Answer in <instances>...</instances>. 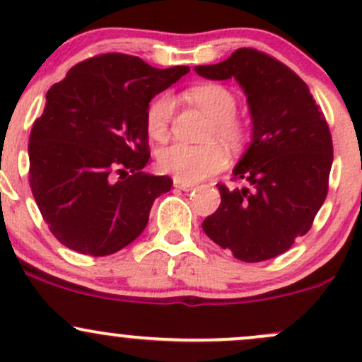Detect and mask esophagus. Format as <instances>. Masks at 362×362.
<instances>
[{"label":"esophagus","instance_id":"34e87169","mask_svg":"<svg viewBox=\"0 0 362 362\" xmlns=\"http://www.w3.org/2000/svg\"><path fill=\"white\" fill-rule=\"evenodd\" d=\"M173 185L177 187V189H180V190H192L194 189V184H187V182H182V180H173Z\"/></svg>","mask_w":362,"mask_h":362}]
</instances>
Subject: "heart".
Masks as SVG:
<instances>
[{"instance_id":"obj_1","label":"heart","mask_w":362,"mask_h":362,"mask_svg":"<svg viewBox=\"0 0 362 362\" xmlns=\"http://www.w3.org/2000/svg\"><path fill=\"white\" fill-rule=\"evenodd\" d=\"M187 97L201 107L211 117L206 131V139H218L230 148H240L248 134L247 124L236 117V95L228 86L219 83H202L187 90ZM175 100L172 95L161 93L149 103L146 112V127L151 138L158 141L168 136ZM226 151L221 144H185L173 143L161 148L156 155L158 168L170 173L177 180L197 184L204 178L221 172L226 167Z\"/></svg>"}]
</instances>
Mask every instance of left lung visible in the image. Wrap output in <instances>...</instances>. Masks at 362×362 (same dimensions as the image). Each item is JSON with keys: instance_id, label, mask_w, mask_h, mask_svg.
Here are the masks:
<instances>
[{"instance_id": "left-lung-1", "label": "left lung", "mask_w": 362, "mask_h": 362, "mask_svg": "<svg viewBox=\"0 0 362 362\" xmlns=\"http://www.w3.org/2000/svg\"><path fill=\"white\" fill-rule=\"evenodd\" d=\"M195 73L235 78L252 115V143L233 170L248 185L218 184L221 204L202 230L238 260L274 259L308 233L327 197L334 161L327 120L306 83L257 49H236L218 64L195 66Z\"/></svg>"}]
</instances>
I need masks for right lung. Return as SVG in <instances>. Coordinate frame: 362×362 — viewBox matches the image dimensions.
Wrapping results in <instances>:
<instances>
[{
    "instance_id": "1",
    "label": "right lung",
    "mask_w": 362,
    "mask_h": 362,
    "mask_svg": "<svg viewBox=\"0 0 362 362\" xmlns=\"http://www.w3.org/2000/svg\"><path fill=\"white\" fill-rule=\"evenodd\" d=\"M189 66L158 69L120 52L90 57L45 95L28 143L30 189L64 247L105 257L143 233L153 202L172 189L143 172L149 160L146 112Z\"/></svg>"
}]
</instances>
